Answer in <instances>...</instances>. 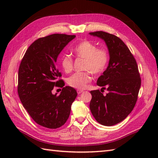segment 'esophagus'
I'll list each match as a JSON object with an SVG mask.
<instances>
[{
    "label": "esophagus",
    "mask_w": 158,
    "mask_h": 158,
    "mask_svg": "<svg viewBox=\"0 0 158 158\" xmlns=\"http://www.w3.org/2000/svg\"><path fill=\"white\" fill-rule=\"evenodd\" d=\"M77 94H80L83 92V90H81V89H77Z\"/></svg>",
    "instance_id": "34e87169"
}]
</instances>
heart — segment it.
Wrapping results in <instances>:
<instances>
[{"mask_svg": "<svg viewBox=\"0 0 158 158\" xmlns=\"http://www.w3.org/2000/svg\"><path fill=\"white\" fill-rule=\"evenodd\" d=\"M73 52L77 58L85 59L83 69L86 70L74 73L67 79V83L74 88L83 89L91 81V72L98 75L106 70L109 62V53L106 49L98 48L96 43L88 40L79 42L73 49ZM60 64L64 71L69 73L73 69V59L69 55H64L60 58Z\"/></svg>", "mask_w": 158, "mask_h": 158, "instance_id": "obj_1", "label": "heart"}]
</instances>
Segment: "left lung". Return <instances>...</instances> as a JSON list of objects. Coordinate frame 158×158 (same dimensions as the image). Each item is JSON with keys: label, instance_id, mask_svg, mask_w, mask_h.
<instances>
[{"label": "left lung", "instance_id": "obj_1", "mask_svg": "<svg viewBox=\"0 0 158 158\" xmlns=\"http://www.w3.org/2000/svg\"><path fill=\"white\" fill-rule=\"evenodd\" d=\"M105 41L109 53V63L97 85L106 89V95L99 89L90 91L89 108L96 120L103 126L115 125L132 112L138 99L141 84L135 57L122 39L102 31L89 32Z\"/></svg>", "mask_w": 158, "mask_h": 158}]
</instances>
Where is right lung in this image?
Instances as JSON below:
<instances>
[{
  "instance_id": "obj_1",
  "label": "right lung",
  "mask_w": 158,
  "mask_h": 158,
  "mask_svg": "<svg viewBox=\"0 0 158 158\" xmlns=\"http://www.w3.org/2000/svg\"><path fill=\"white\" fill-rule=\"evenodd\" d=\"M75 35L53 34L36 39L30 45L20 63L18 92L22 105L39 125L49 129L61 127L70 115L77 96L72 87L65 86L56 62L60 53ZM54 86L62 87L53 95Z\"/></svg>"
}]
</instances>
